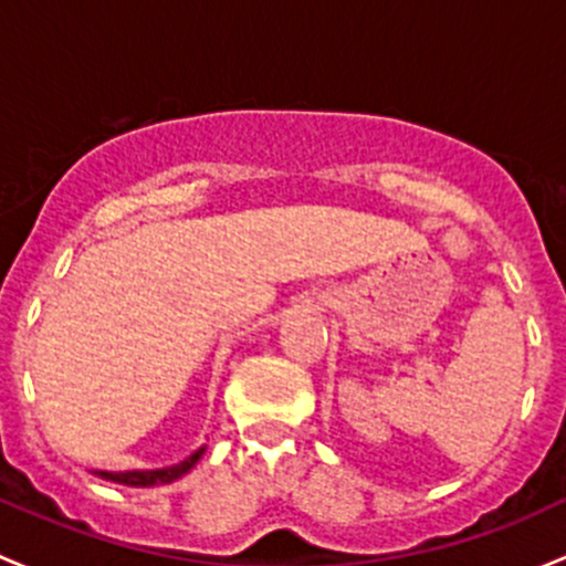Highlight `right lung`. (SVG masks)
<instances>
[{
	"mask_svg": "<svg viewBox=\"0 0 566 566\" xmlns=\"http://www.w3.org/2000/svg\"><path fill=\"white\" fill-rule=\"evenodd\" d=\"M203 455V447L198 452H193L188 460L177 465H168V469H155V471H95L97 476L111 482H122V485L130 488H149V485H163V482H174L179 480L182 474H188L190 469L198 463V458Z\"/></svg>",
	"mask_w": 566,
	"mask_h": 566,
	"instance_id": "obj_1",
	"label": "right lung"
}]
</instances>
